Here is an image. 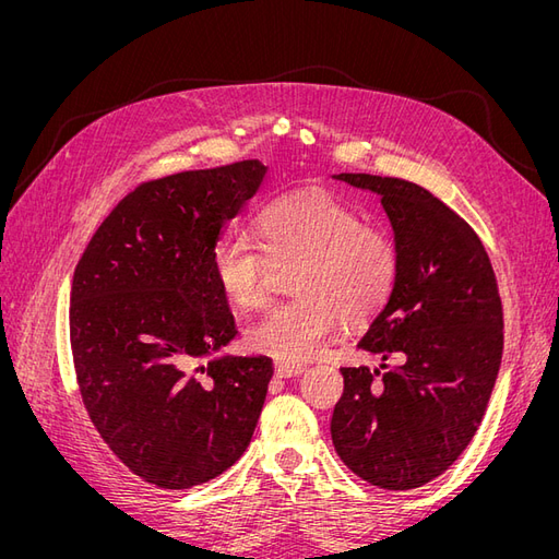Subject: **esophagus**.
<instances>
[{
	"mask_svg": "<svg viewBox=\"0 0 559 559\" xmlns=\"http://www.w3.org/2000/svg\"><path fill=\"white\" fill-rule=\"evenodd\" d=\"M302 370H306V366L302 364H289V361H275V373L280 378H296L300 376Z\"/></svg>",
	"mask_w": 559,
	"mask_h": 559,
	"instance_id": "34e87169",
	"label": "esophagus"
}]
</instances>
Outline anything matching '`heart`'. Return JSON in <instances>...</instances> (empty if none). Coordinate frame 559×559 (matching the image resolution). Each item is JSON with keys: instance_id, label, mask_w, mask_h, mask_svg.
<instances>
[{"instance_id": "b5f03b06", "label": "heart", "mask_w": 559, "mask_h": 559, "mask_svg": "<svg viewBox=\"0 0 559 559\" xmlns=\"http://www.w3.org/2000/svg\"><path fill=\"white\" fill-rule=\"evenodd\" d=\"M259 249L224 238L210 251L218 292L240 310L263 306L267 261H296L294 298L267 308L245 329L253 352L277 361H308L347 326H366L392 300L401 253L392 235L368 226L366 214L335 193L312 189L267 200L251 222Z\"/></svg>"}]
</instances>
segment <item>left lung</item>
Wrapping results in <instances>:
<instances>
[{"label":"left lung","mask_w":559,"mask_h":559,"mask_svg":"<svg viewBox=\"0 0 559 559\" xmlns=\"http://www.w3.org/2000/svg\"><path fill=\"white\" fill-rule=\"evenodd\" d=\"M376 191L392 222L401 275L359 347L396 357L384 373L341 368L331 438L345 466L382 489H415L448 471L476 436L499 376L503 308L487 251L464 218L421 186L337 175Z\"/></svg>","instance_id":"left-lung-1"}]
</instances>
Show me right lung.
Listing matches in <instances>:
<instances>
[{
	"label": "right lung",
	"instance_id": "obj_1",
	"mask_svg": "<svg viewBox=\"0 0 559 559\" xmlns=\"http://www.w3.org/2000/svg\"><path fill=\"white\" fill-rule=\"evenodd\" d=\"M263 175V163L240 160L142 181L74 270L70 343L83 408L118 460L163 489L216 478L257 429L273 361L200 359L238 333L210 251Z\"/></svg>",
	"mask_w": 559,
	"mask_h": 559
}]
</instances>
